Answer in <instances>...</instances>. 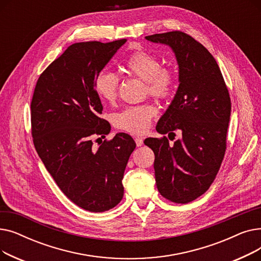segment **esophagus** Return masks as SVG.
I'll return each instance as SVG.
<instances>
[{
  "label": "esophagus",
  "mask_w": 261,
  "mask_h": 261,
  "mask_svg": "<svg viewBox=\"0 0 261 261\" xmlns=\"http://www.w3.org/2000/svg\"><path fill=\"white\" fill-rule=\"evenodd\" d=\"M134 141H135V144H136V146H138V147H141L143 145V143H144V140H143L142 136H135Z\"/></svg>",
  "instance_id": "1"
}]
</instances>
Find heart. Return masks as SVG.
<instances>
[{
	"instance_id": "b5f03b06",
	"label": "heart",
	"mask_w": 261,
	"mask_h": 261,
	"mask_svg": "<svg viewBox=\"0 0 261 261\" xmlns=\"http://www.w3.org/2000/svg\"><path fill=\"white\" fill-rule=\"evenodd\" d=\"M125 68L131 75L146 81L149 93L156 98H166L171 94L175 74L169 67H161L160 59L146 50L140 49L132 53L125 61ZM94 89L98 97L106 102L115 101L119 78L111 72L102 70L94 79ZM156 114V109L151 103L129 106L113 115L116 128L129 133H144Z\"/></svg>"
}]
</instances>
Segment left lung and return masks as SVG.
Listing matches in <instances>:
<instances>
[{"instance_id":"left-lung-1","label":"left lung","mask_w":261,"mask_h":261,"mask_svg":"<svg viewBox=\"0 0 261 261\" xmlns=\"http://www.w3.org/2000/svg\"><path fill=\"white\" fill-rule=\"evenodd\" d=\"M146 39L169 45L175 55L180 85L156 131L169 138L179 130L182 138L173 144L166 136L144 143L155 155L160 194L174 203H189L210 188L223 161L231 109L228 90L213 55L193 37L174 31Z\"/></svg>"}]
</instances>
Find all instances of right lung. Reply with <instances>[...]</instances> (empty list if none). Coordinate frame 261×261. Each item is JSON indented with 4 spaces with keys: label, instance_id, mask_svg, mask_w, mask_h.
<instances>
[{
    "label": "right lung",
    "instance_id": "obj_1",
    "mask_svg": "<svg viewBox=\"0 0 261 261\" xmlns=\"http://www.w3.org/2000/svg\"><path fill=\"white\" fill-rule=\"evenodd\" d=\"M120 39L74 43L40 75L31 103L37 152L62 193L93 213L113 208L123 197V177L135 142L127 133L93 147L95 135L110 133L95 76L126 43Z\"/></svg>",
    "mask_w": 261,
    "mask_h": 261
}]
</instances>
